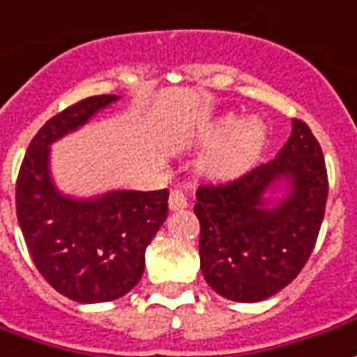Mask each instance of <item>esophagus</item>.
Here are the masks:
<instances>
[{
	"mask_svg": "<svg viewBox=\"0 0 357 357\" xmlns=\"http://www.w3.org/2000/svg\"><path fill=\"white\" fill-rule=\"evenodd\" d=\"M169 209L172 211H181L185 209L189 205L188 197L183 195V191H179V189H174L172 193H169V201H168Z\"/></svg>",
	"mask_w": 357,
	"mask_h": 357,
	"instance_id": "esophagus-1",
	"label": "esophagus"
}]
</instances>
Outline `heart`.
<instances>
[{"label": "heart", "mask_w": 357, "mask_h": 357, "mask_svg": "<svg viewBox=\"0 0 357 357\" xmlns=\"http://www.w3.org/2000/svg\"><path fill=\"white\" fill-rule=\"evenodd\" d=\"M207 142H219L201 162L203 172L215 179H232L244 174L258 160L268 140V128L260 119H246L236 125V117L217 119L205 130Z\"/></svg>", "instance_id": "1"}]
</instances>
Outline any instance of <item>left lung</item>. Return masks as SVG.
Returning <instances> with one entry per match:
<instances>
[{"label": "left lung", "mask_w": 357, "mask_h": 357, "mask_svg": "<svg viewBox=\"0 0 357 357\" xmlns=\"http://www.w3.org/2000/svg\"><path fill=\"white\" fill-rule=\"evenodd\" d=\"M290 191L278 204L265 199L275 181ZM328 176L319 140L293 119L278 156L248 174L197 189L203 278L225 299L258 303L275 295L307 264L324 219Z\"/></svg>", "instance_id": "1"}]
</instances>
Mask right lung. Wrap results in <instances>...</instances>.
<instances>
[{
  "mask_svg": "<svg viewBox=\"0 0 357 357\" xmlns=\"http://www.w3.org/2000/svg\"><path fill=\"white\" fill-rule=\"evenodd\" d=\"M117 96L86 97L48 119L31 140L15 188L17 219L36 270L77 303L115 301L137 285L144 252L168 217V189L62 195L50 178V144L86 125Z\"/></svg>",
  "mask_w": 357,
  "mask_h": 357,
  "instance_id": "add662e5",
  "label": "right lung"
}]
</instances>
